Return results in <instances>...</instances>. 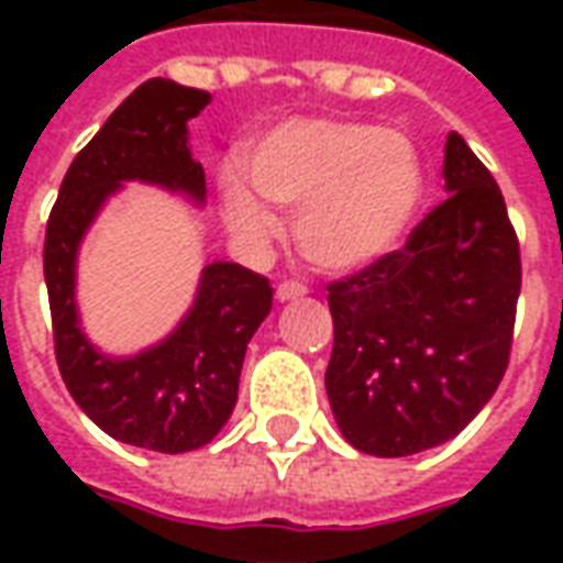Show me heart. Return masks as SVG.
Masks as SVG:
<instances>
[{
	"label": "heart",
	"mask_w": 563,
	"mask_h": 563,
	"mask_svg": "<svg viewBox=\"0 0 563 563\" xmlns=\"http://www.w3.org/2000/svg\"><path fill=\"white\" fill-rule=\"evenodd\" d=\"M391 232H395V220H386V217H383V220H379V238L389 241Z\"/></svg>",
	"instance_id": "obj_1"
}]
</instances>
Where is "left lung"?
Listing matches in <instances>:
<instances>
[{
    "instance_id": "1",
    "label": "left lung",
    "mask_w": 563,
    "mask_h": 563,
    "mask_svg": "<svg viewBox=\"0 0 563 563\" xmlns=\"http://www.w3.org/2000/svg\"><path fill=\"white\" fill-rule=\"evenodd\" d=\"M208 104L210 92L168 78L141 84L75 156L44 238V283L66 389L104 434L165 455L208 446L229 422L246 343L271 313L274 292L256 271L213 258L174 329L117 355L87 334L78 256L92 222L126 184L159 186L196 208L205 205V168L189 150L186 123Z\"/></svg>"
}]
</instances>
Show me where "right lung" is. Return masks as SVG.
I'll return each mask as SVG.
<instances>
[{
  "instance_id": "right-lung-1",
  "label": "right lung",
  "mask_w": 563,
  "mask_h": 563,
  "mask_svg": "<svg viewBox=\"0 0 563 563\" xmlns=\"http://www.w3.org/2000/svg\"><path fill=\"white\" fill-rule=\"evenodd\" d=\"M443 180L401 253L329 286L325 391L343 440L377 459L459 437L507 371L521 265L504 198L461 139Z\"/></svg>"
}]
</instances>
